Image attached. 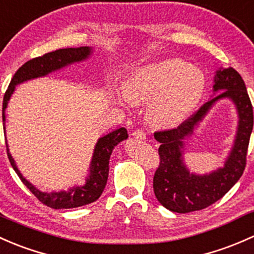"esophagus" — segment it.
Listing matches in <instances>:
<instances>
[{
    "label": "esophagus",
    "mask_w": 254,
    "mask_h": 254,
    "mask_svg": "<svg viewBox=\"0 0 254 254\" xmlns=\"http://www.w3.org/2000/svg\"><path fill=\"white\" fill-rule=\"evenodd\" d=\"M132 136H134L135 138H138V140H145L146 138V134L142 130H135V131L132 132Z\"/></svg>",
    "instance_id": "esophagus-1"
}]
</instances>
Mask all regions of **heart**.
I'll return each instance as SVG.
<instances>
[{
	"instance_id": "obj_1",
	"label": "heart",
	"mask_w": 254,
	"mask_h": 254,
	"mask_svg": "<svg viewBox=\"0 0 254 254\" xmlns=\"http://www.w3.org/2000/svg\"><path fill=\"white\" fill-rule=\"evenodd\" d=\"M118 98L125 105L148 103L147 118L158 127H175L196 111L207 90V78L183 60H164L135 69Z\"/></svg>"
}]
</instances>
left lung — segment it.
<instances>
[{
	"mask_svg": "<svg viewBox=\"0 0 254 254\" xmlns=\"http://www.w3.org/2000/svg\"><path fill=\"white\" fill-rule=\"evenodd\" d=\"M221 99H230L234 103L239 118L233 147L223 167L203 176L191 173L183 162L185 140ZM252 129L253 107L245 81L231 66L219 68L215 71L212 98L176 129L154 132V138L161 143V163L153 178V191L159 203L172 212L190 213L204 209L220 199L244 174Z\"/></svg>",
	"mask_w": 254,
	"mask_h": 254,
	"instance_id": "1",
	"label": "left lung"
}]
</instances>
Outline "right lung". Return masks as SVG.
<instances>
[{
  "instance_id": "right-lung-1",
  "label": "right lung",
  "mask_w": 254,
  "mask_h": 254,
  "mask_svg": "<svg viewBox=\"0 0 254 254\" xmlns=\"http://www.w3.org/2000/svg\"><path fill=\"white\" fill-rule=\"evenodd\" d=\"M92 47L89 46L78 47V49H62L46 53L41 57L34 58V60L28 61L25 64H23L10 80L9 86H8L7 91L4 93L3 106H2L3 124L6 122V108L8 102H9L10 96L14 92L17 85L23 84V82L29 81V80L46 76L53 73V71L61 70V69L70 65V64L84 62L92 55ZM3 129L4 132H6V127ZM127 131L125 127H119V129L98 138L95 148H93L86 183L81 186H73L69 190L52 192L39 190L30 181L26 180L18 169L12 154L9 153L7 141L6 146L8 158H9L13 169L15 170V173L19 176L20 180L23 181L24 185L35 194L37 199L44 204H46L47 207L53 208V209H68V208H76L92 203L96 199L100 198V196L106 188L107 180H108L109 158H111L112 152H113L114 147L118 143L127 140Z\"/></svg>"
}]
</instances>
